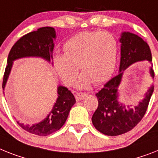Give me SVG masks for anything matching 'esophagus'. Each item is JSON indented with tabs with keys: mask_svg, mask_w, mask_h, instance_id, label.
Here are the masks:
<instances>
[{
	"mask_svg": "<svg viewBox=\"0 0 158 158\" xmlns=\"http://www.w3.org/2000/svg\"><path fill=\"white\" fill-rule=\"evenodd\" d=\"M88 96V94L86 93H79V92H77L76 94H75V97H76L77 100H82L84 99V98H85Z\"/></svg>",
	"mask_w": 158,
	"mask_h": 158,
	"instance_id": "esophagus-1",
	"label": "esophagus"
}]
</instances>
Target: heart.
I'll return each mask as SVG.
<instances>
[{
  "label": "heart",
  "mask_w": 158,
  "mask_h": 158,
  "mask_svg": "<svg viewBox=\"0 0 158 158\" xmlns=\"http://www.w3.org/2000/svg\"><path fill=\"white\" fill-rule=\"evenodd\" d=\"M64 54L53 58L56 71L65 84L71 85L79 72L76 86L87 88L94 81L100 84L108 80L117 62L118 44L114 35L108 32L84 31L71 37L63 47Z\"/></svg>",
  "instance_id": "1"
}]
</instances>
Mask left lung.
<instances>
[{
    "label": "left lung",
    "mask_w": 158,
    "mask_h": 158,
    "mask_svg": "<svg viewBox=\"0 0 158 158\" xmlns=\"http://www.w3.org/2000/svg\"><path fill=\"white\" fill-rule=\"evenodd\" d=\"M120 65L118 74L104 85L96 94L98 106L92 116V123L98 131L107 135L126 133L135 127L144 117L154 86L151 85L144 98L134 107L119 101L118 86L124 70L139 61H152L149 46L138 35L131 32H123L120 35ZM150 67V76L154 78V72Z\"/></svg>",
    "instance_id": "left-lung-1"
}]
</instances>
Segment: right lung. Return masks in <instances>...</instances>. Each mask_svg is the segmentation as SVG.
<instances>
[{
	"label": "right lung",
	"instance_id": "right-lung-1",
	"mask_svg": "<svg viewBox=\"0 0 158 158\" xmlns=\"http://www.w3.org/2000/svg\"><path fill=\"white\" fill-rule=\"evenodd\" d=\"M56 38L53 27H45L39 28L36 31L25 35L19 39L12 47L7 59L2 88L6 89L14 61L25 57H40L50 63L52 60L54 40ZM58 98L52 109L44 120L34 124H26L17 121V123L25 131L31 134L45 136L58 131L64 124L72 106L76 99L68 88L59 85L57 88Z\"/></svg>",
	"mask_w": 158,
	"mask_h": 158
}]
</instances>
